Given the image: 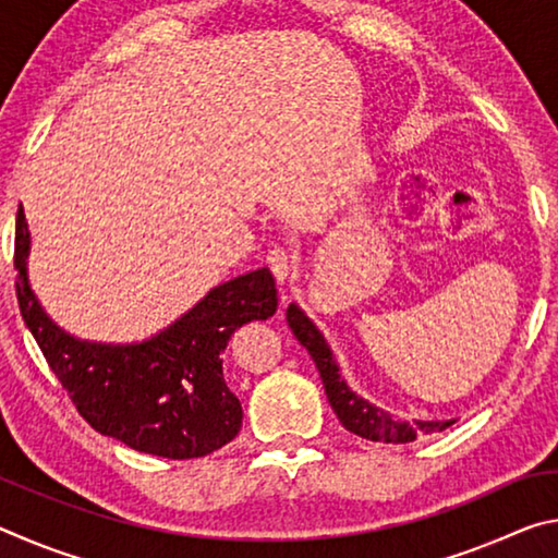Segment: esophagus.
Here are the masks:
<instances>
[{
  "instance_id": "1",
  "label": "esophagus",
  "mask_w": 558,
  "mask_h": 558,
  "mask_svg": "<svg viewBox=\"0 0 558 558\" xmlns=\"http://www.w3.org/2000/svg\"><path fill=\"white\" fill-rule=\"evenodd\" d=\"M266 263L278 282H286L292 276V270H295V263H292V256L286 248H272L268 253Z\"/></svg>"
}]
</instances>
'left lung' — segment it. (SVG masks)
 I'll list each match as a JSON object with an SVG mask.
<instances>
[{
  "mask_svg": "<svg viewBox=\"0 0 558 558\" xmlns=\"http://www.w3.org/2000/svg\"><path fill=\"white\" fill-rule=\"evenodd\" d=\"M286 317L292 335L298 337V342L307 349L310 356H313V362L319 372V379L325 384L327 401L337 413L339 423H342L349 433L374 442H411L418 436L446 430L448 426L456 423V421H413V423L396 421L391 413L381 411L379 405L364 401L362 396H356L344 384L342 376H339V366L335 362V356L329 352L323 332L313 325V319L302 313L295 302L288 307Z\"/></svg>",
  "mask_w": 558,
  "mask_h": 558,
  "instance_id": "8db88e82",
  "label": "left lung"
}]
</instances>
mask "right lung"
I'll list each match as a JSON object with an SVG mask.
<instances>
[{
  "mask_svg": "<svg viewBox=\"0 0 558 558\" xmlns=\"http://www.w3.org/2000/svg\"><path fill=\"white\" fill-rule=\"evenodd\" d=\"M29 229L16 211V300L26 327L78 413L102 436L157 458H204L241 430V401L223 379L221 352L251 319L278 310L268 268L216 286L209 295L140 344L83 342L44 313L26 278Z\"/></svg>",
  "mask_w": 558,
  "mask_h": 558,
  "instance_id": "1",
  "label": "right lung"
}]
</instances>
